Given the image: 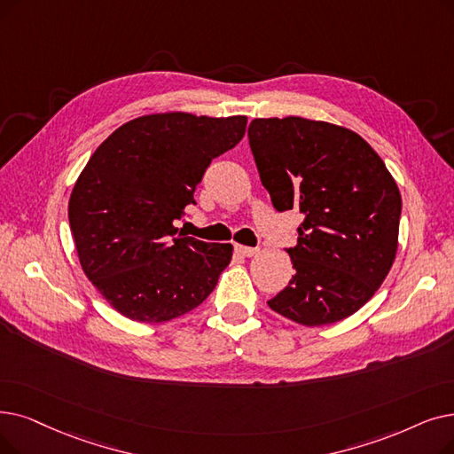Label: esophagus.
Wrapping results in <instances>:
<instances>
[{
	"mask_svg": "<svg viewBox=\"0 0 454 454\" xmlns=\"http://www.w3.org/2000/svg\"><path fill=\"white\" fill-rule=\"evenodd\" d=\"M235 252H238L239 255H243V258H252V255H255V254L260 252V248L245 247V245H235Z\"/></svg>",
	"mask_w": 454,
	"mask_h": 454,
	"instance_id": "1",
	"label": "esophagus"
}]
</instances>
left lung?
Returning a JSON list of instances; mask_svg holds the SVG:
<instances>
[{"instance_id": "left-lung-1", "label": "left lung", "mask_w": 454, "mask_h": 454, "mask_svg": "<svg viewBox=\"0 0 454 454\" xmlns=\"http://www.w3.org/2000/svg\"><path fill=\"white\" fill-rule=\"evenodd\" d=\"M248 143L272 206L304 215L297 245L287 248L294 276L267 304L304 326L350 317L395 262V180L358 133L330 122L254 118Z\"/></svg>"}]
</instances>
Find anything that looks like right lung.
<instances>
[{
  "label": "right lung",
  "instance_id": "right-lung-1",
  "mask_svg": "<svg viewBox=\"0 0 454 454\" xmlns=\"http://www.w3.org/2000/svg\"><path fill=\"white\" fill-rule=\"evenodd\" d=\"M247 116L145 114L114 129L77 178L68 221L82 269L124 317L165 323L200 306L231 260L230 243L176 228L209 163L238 145Z\"/></svg>",
  "mask_w": 454,
  "mask_h": 454
}]
</instances>
